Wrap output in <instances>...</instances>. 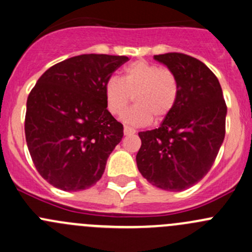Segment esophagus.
<instances>
[{"label": "esophagus", "mask_w": 252, "mask_h": 252, "mask_svg": "<svg viewBox=\"0 0 252 252\" xmlns=\"http://www.w3.org/2000/svg\"><path fill=\"white\" fill-rule=\"evenodd\" d=\"M131 134H135V130L130 126H124V135H131Z\"/></svg>", "instance_id": "34e87169"}]
</instances>
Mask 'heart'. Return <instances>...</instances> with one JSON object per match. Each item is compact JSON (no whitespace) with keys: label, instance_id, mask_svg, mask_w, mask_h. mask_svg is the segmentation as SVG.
Here are the masks:
<instances>
[{"label":"heart","instance_id":"heart-1","mask_svg":"<svg viewBox=\"0 0 252 252\" xmlns=\"http://www.w3.org/2000/svg\"><path fill=\"white\" fill-rule=\"evenodd\" d=\"M179 94V83L173 70L158 64L136 61L124 69L123 78L111 77L105 84L108 111L121 116L134 96L136 105L122 119L130 126H146L152 117L156 121L173 111Z\"/></svg>","mask_w":252,"mask_h":252}]
</instances>
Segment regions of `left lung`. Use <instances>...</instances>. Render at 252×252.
Segmentation results:
<instances>
[{"mask_svg": "<svg viewBox=\"0 0 252 252\" xmlns=\"http://www.w3.org/2000/svg\"><path fill=\"white\" fill-rule=\"evenodd\" d=\"M154 58L173 70L179 94L159 128L139 133L136 164L155 187L182 191L212 167L224 140L227 105L217 77L201 61L178 52Z\"/></svg>", "mask_w": 252, "mask_h": 252, "instance_id": "8db88e82", "label": "left lung"}]
</instances>
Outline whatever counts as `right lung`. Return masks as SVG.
<instances>
[{"label": "right lung", "instance_id": "1", "mask_svg": "<svg viewBox=\"0 0 252 252\" xmlns=\"http://www.w3.org/2000/svg\"><path fill=\"white\" fill-rule=\"evenodd\" d=\"M126 56L80 55L48 68L30 91L25 139L40 175L64 191L93 187L123 138L108 112L105 84Z\"/></svg>", "mask_w": 252, "mask_h": 252}]
</instances>
